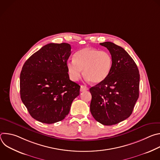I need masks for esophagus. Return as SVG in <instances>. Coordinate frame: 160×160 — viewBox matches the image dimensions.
<instances>
[{
  "instance_id": "esophagus-1",
  "label": "esophagus",
  "mask_w": 160,
  "mask_h": 160,
  "mask_svg": "<svg viewBox=\"0 0 160 160\" xmlns=\"http://www.w3.org/2000/svg\"><path fill=\"white\" fill-rule=\"evenodd\" d=\"M88 90V88L87 87H86L85 85H81L80 86V91L81 92H83V91L87 90Z\"/></svg>"
}]
</instances>
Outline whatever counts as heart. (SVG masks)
Segmentation results:
<instances>
[{
  "label": "heart",
  "mask_w": 160,
  "mask_h": 160,
  "mask_svg": "<svg viewBox=\"0 0 160 160\" xmlns=\"http://www.w3.org/2000/svg\"><path fill=\"white\" fill-rule=\"evenodd\" d=\"M111 54L106 51H100L91 48H85L74 55V61L67 62V70L73 81L83 75L93 83L104 81L109 75L112 68Z\"/></svg>",
  "instance_id": "1"
}]
</instances>
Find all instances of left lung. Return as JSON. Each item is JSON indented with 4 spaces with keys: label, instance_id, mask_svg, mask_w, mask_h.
Instances as JSON below:
<instances>
[{
    "label": "left lung",
    "instance_id": "8db88e82",
    "mask_svg": "<svg viewBox=\"0 0 160 160\" xmlns=\"http://www.w3.org/2000/svg\"><path fill=\"white\" fill-rule=\"evenodd\" d=\"M112 58L107 78L90 88V110L94 119L104 125L117 124L128 118L139 96L140 75L130 56L112 42L100 43Z\"/></svg>",
    "mask_w": 160,
    "mask_h": 160
}]
</instances>
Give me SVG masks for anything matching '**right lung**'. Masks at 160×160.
Masks as SVG:
<instances>
[{
	"label": "right lung",
	"mask_w": 160,
	"mask_h": 160,
	"mask_svg": "<svg viewBox=\"0 0 160 160\" xmlns=\"http://www.w3.org/2000/svg\"><path fill=\"white\" fill-rule=\"evenodd\" d=\"M67 43H51L25 62L20 74V96L32 118L51 124L70 112L80 86L70 80L67 61L71 54Z\"/></svg>",
	"instance_id": "obj_1"
}]
</instances>
